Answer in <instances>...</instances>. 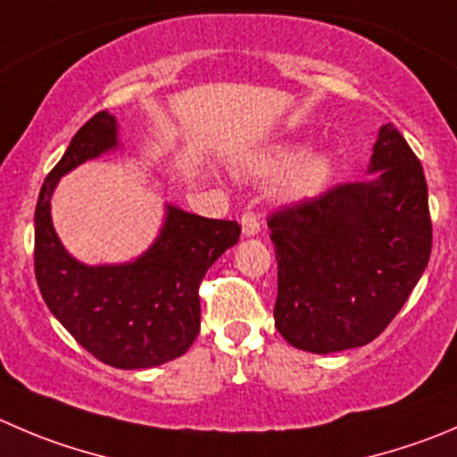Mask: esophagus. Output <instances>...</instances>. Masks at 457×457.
Segmentation results:
<instances>
[{"label": "esophagus", "instance_id": "1", "mask_svg": "<svg viewBox=\"0 0 457 457\" xmlns=\"http://www.w3.org/2000/svg\"><path fill=\"white\" fill-rule=\"evenodd\" d=\"M242 233H245L246 237L258 236V233H260V220H258V215H255V212L246 211L245 215H242Z\"/></svg>", "mask_w": 457, "mask_h": 457}]
</instances>
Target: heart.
Returning <instances> with one entry per match:
<instances>
[{"label": "heart", "mask_w": 457, "mask_h": 457, "mask_svg": "<svg viewBox=\"0 0 457 457\" xmlns=\"http://www.w3.org/2000/svg\"><path fill=\"white\" fill-rule=\"evenodd\" d=\"M249 172L255 177H282L280 190L291 202H303L323 190L332 175V161L328 154L303 156L301 145H280L255 159L249 166Z\"/></svg>", "instance_id": "b5f03b06"}]
</instances>
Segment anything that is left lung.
Masks as SVG:
<instances>
[{"label": "left lung", "mask_w": 457, "mask_h": 457, "mask_svg": "<svg viewBox=\"0 0 457 457\" xmlns=\"http://www.w3.org/2000/svg\"><path fill=\"white\" fill-rule=\"evenodd\" d=\"M370 181L338 184L269 217L278 262V332L298 350L375 341L399 314L431 258V212L420 159L386 123Z\"/></svg>", "instance_id": "obj_1"}]
</instances>
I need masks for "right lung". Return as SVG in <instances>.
I'll return each instance as SVG.
<instances>
[{"label": "right lung", "mask_w": 457, "mask_h": 457, "mask_svg": "<svg viewBox=\"0 0 457 457\" xmlns=\"http://www.w3.org/2000/svg\"><path fill=\"white\" fill-rule=\"evenodd\" d=\"M107 112L76 132L49 172L36 206V278L51 314L98 361L120 370L161 366L184 354L199 334V285L211 264L240 240V224L166 206L154 245L128 264L87 267L67 253L51 221L60 177L119 147Z\"/></svg>", "instance_id": "obj_1"}]
</instances>
